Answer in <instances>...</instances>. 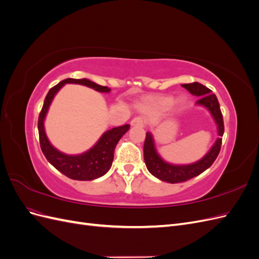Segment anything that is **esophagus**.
<instances>
[{"instance_id": "esophagus-1", "label": "esophagus", "mask_w": 259, "mask_h": 259, "mask_svg": "<svg viewBox=\"0 0 259 259\" xmlns=\"http://www.w3.org/2000/svg\"><path fill=\"white\" fill-rule=\"evenodd\" d=\"M131 125H132V126H144V125H145L144 117H142V116L134 117V119L131 121Z\"/></svg>"}]
</instances>
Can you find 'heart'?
I'll use <instances>...</instances> for the list:
<instances>
[{"label":"heart","instance_id":"1","mask_svg":"<svg viewBox=\"0 0 259 259\" xmlns=\"http://www.w3.org/2000/svg\"><path fill=\"white\" fill-rule=\"evenodd\" d=\"M175 104V99L173 97H159L153 100V106L160 110H168L170 107H173Z\"/></svg>","mask_w":259,"mask_h":259}]
</instances>
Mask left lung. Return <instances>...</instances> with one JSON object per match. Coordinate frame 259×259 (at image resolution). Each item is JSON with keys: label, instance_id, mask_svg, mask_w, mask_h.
I'll return each instance as SVG.
<instances>
[{"label": "left lung", "instance_id": "8db88e82", "mask_svg": "<svg viewBox=\"0 0 259 259\" xmlns=\"http://www.w3.org/2000/svg\"><path fill=\"white\" fill-rule=\"evenodd\" d=\"M182 86L188 92L191 93L192 95L200 97L195 105L207 109L217 125L218 138L216 139L214 145L211 146L208 152L199 161L190 164H173L166 162L156 151L153 136L151 133L147 132L144 144V159L146 166L154 177L169 184L186 182V180L198 176L206 170L214 163L219 151H221L222 136L224 135L223 114L215 94H211L210 90L198 82L183 84Z\"/></svg>", "mask_w": 259, "mask_h": 259}]
</instances>
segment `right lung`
<instances>
[{
    "mask_svg": "<svg viewBox=\"0 0 259 259\" xmlns=\"http://www.w3.org/2000/svg\"><path fill=\"white\" fill-rule=\"evenodd\" d=\"M69 83L88 86V88L100 93H109L111 91L107 86H101L89 79H66L55 85L46 95L41 113L38 115L37 128L38 136H40V146L45 158L60 173L74 180H94L104 176L110 169L113 162L115 146L125 133L130 130L131 125L125 124L123 126L108 130L101 135L95 145L83 153L66 154L59 151L50 143L48 136H46L44 121L54 97L56 96L62 86Z\"/></svg>",
    "mask_w": 259,
    "mask_h": 259,
    "instance_id": "1",
    "label": "right lung"
}]
</instances>
